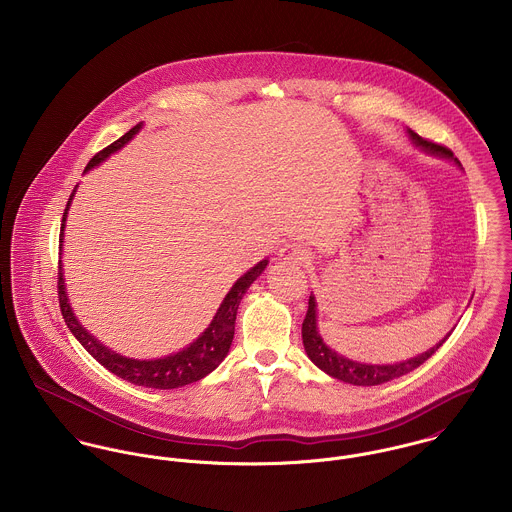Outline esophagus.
<instances>
[{
    "label": "esophagus",
    "instance_id": "esophagus-1",
    "mask_svg": "<svg viewBox=\"0 0 512 512\" xmlns=\"http://www.w3.org/2000/svg\"><path fill=\"white\" fill-rule=\"evenodd\" d=\"M280 256L284 260H290V262H297V264H309L311 262V252L307 248H303L301 244L297 242H288L282 250H280Z\"/></svg>",
    "mask_w": 512,
    "mask_h": 512
}]
</instances>
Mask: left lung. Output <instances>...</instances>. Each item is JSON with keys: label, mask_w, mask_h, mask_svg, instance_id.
Instances as JSON below:
<instances>
[{"label": "left lung", "mask_w": 512, "mask_h": 512, "mask_svg": "<svg viewBox=\"0 0 512 512\" xmlns=\"http://www.w3.org/2000/svg\"><path fill=\"white\" fill-rule=\"evenodd\" d=\"M408 134H410V138H412V142L416 146L426 149L428 153L453 159V151L451 149L434 144V142L418 136L412 130H408ZM315 309H317L315 297L309 295V307H307V313H305V319H303V325H301V337H303V347H305L307 357L315 363V366H319L323 372H327L329 376H333L337 380H343V382H349V384H355V386H376V384H382V382H388V380H394V378H400V376L412 372L414 368L424 365L447 339L445 337L443 341H439L438 345L432 347L430 351H426V353H422V355H418V357H414L410 361L398 363V365H365V363H357V361L345 359L343 355H337L335 351H331L323 343L321 335L317 333V319H315L317 313H315Z\"/></svg>", "instance_id": "8db88e82"}]
</instances>
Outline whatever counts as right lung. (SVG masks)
<instances>
[{"label":"right lung","mask_w":512,"mask_h":512,"mask_svg":"<svg viewBox=\"0 0 512 512\" xmlns=\"http://www.w3.org/2000/svg\"><path fill=\"white\" fill-rule=\"evenodd\" d=\"M142 124L134 126L128 134H124L120 140H116L114 144L104 147L102 151H98L86 165L84 171L92 169L94 165H98L100 161H104L110 153L118 151L120 147L126 146L138 132H140ZM73 199V195H71ZM71 199L67 203V209L63 213V224L61 230L65 228V219H67V211L71 205ZM63 242V232L61 238ZM268 266V260L258 262L250 272H246L234 286L232 290L226 293L224 301L220 303L219 311L213 319V323L209 325V329L195 341L191 343L187 349L163 357V359H155V361H138V359H128L122 357L114 351H110L108 347H104L102 343H98L74 317L73 309L67 301V292H65V282H63V270H61V262H59V278H57V286H59V305H61V313L63 319L67 323V327L71 329L74 337L78 339V343L100 363L104 368H108L110 372H114L116 376L138 384V386H146V388H159V390H171V388H179L191 382H197L201 378H205L209 372H213L217 366L222 363V359L226 357L232 337H234V321H236V311L240 305L242 295L252 286V282L264 272V268Z\"/></svg>","instance_id":"1"}]
</instances>
